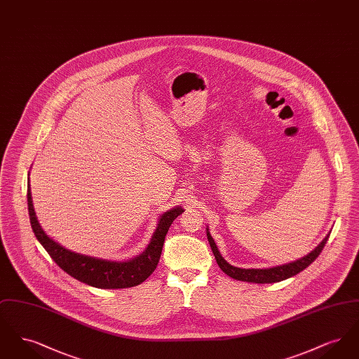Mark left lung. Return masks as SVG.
Here are the masks:
<instances>
[{"instance_id": "obj_1", "label": "left lung", "mask_w": 359, "mask_h": 359, "mask_svg": "<svg viewBox=\"0 0 359 359\" xmlns=\"http://www.w3.org/2000/svg\"><path fill=\"white\" fill-rule=\"evenodd\" d=\"M205 233H207V239L210 242L211 250L215 256V259L219 265V268L222 269L224 273L230 276L231 278H236L239 281H246V283H256V284H272V283H278L283 280H287L294 274L300 273L302 271H304L307 266H309L318 256L322 253L323 248H325V242L330 237V234L325 236V239L311 252L307 256L302 257L293 262L290 264H284L280 266H273V268H264V269H243V268H237L231 264H229L219 253L214 239L211 237L208 227H205Z\"/></svg>"}]
</instances>
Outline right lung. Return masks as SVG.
<instances>
[{"mask_svg": "<svg viewBox=\"0 0 359 359\" xmlns=\"http://www.w3.org/2000/svg\"><path fill=\"white\" fill-rule=\"evenodd\" d=\"M27 198L29 221L34 236L41 243V246L48 252L52 259L71 277L79 280L81 283H85L87 285L101 290H120L136 287L154 273L160 259L168 229L172 222L184 211L182 205H177L161 214L157 221V227L154 230L151 242L141 255L126 261H113L72 252L63 245H60L59 242H56L55 239H52L43 230L34 212L29 173Z\"/></svg>", "mask_w": 359, "mask_h": 359, "instance_id": "add662e5", "label": "right lung"}]
</instances>
